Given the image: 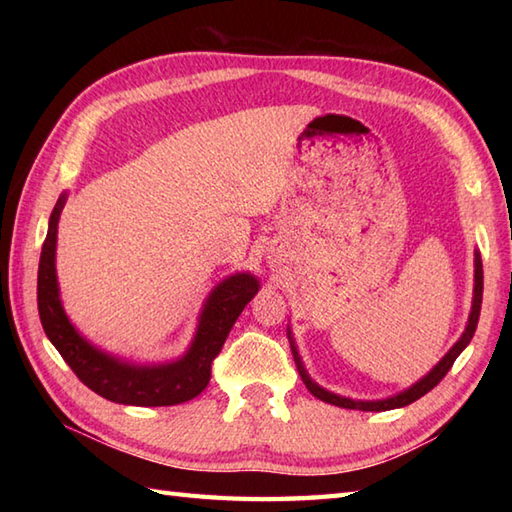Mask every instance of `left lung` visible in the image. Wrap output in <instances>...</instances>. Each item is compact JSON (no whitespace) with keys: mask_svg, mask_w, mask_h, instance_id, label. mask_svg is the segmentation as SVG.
Wrapping results in <instances>:
<instances>
[{"mask_svg":"<svg viewBox=\"0 0 512 512\" xmlns=\"http://www.w3.org/2000/svg\"><path fill=\"white\" fill-rule=\"evenodd\" d=\"M482 292H484V270H482V257H480V250H475V284H473V303H471V312H469V321H466V328L462 332V336L458 341L453 343L451 350L444 354L440 361L433 365L431 372L424 374L416 383L409 385L407 389L398 391V394L389 396V398H378V400H354V398H347V396H339L334 394V391H328L325 387H321L319 383H314L310 378L306 365L301 361V354L297 350V343H295V336H292V330L288 325V341H290V350L292 356H295V363L299 369V376L303 380V385L308 387L310 394L314 398H319L323 402H330V405L336 407H343V409H358V411H389V409H398V407H407L411 402H416L418 398H422L427 391H431L436 387L440 380L447 376V372L451 369V365L455 363V358H458L464 347L471 343L475 328H477V321H480V310H482Z\"/></svg>","mask_w":512,"mask_h":512,"instance_id":"left-lung-1","label":"left lung"}]
</instances>
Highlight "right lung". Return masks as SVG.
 Here are the masks:
<instances>
[{"label":"right lung","mask_w":512,"mask_h":512,"mask_svg":"<svg viewBox=\"0 0 512 512\" xmlns=\"http://www.w3.org/2000/svg\"><path fill=\"white\" fill-rule=\"evenodd\" d=\"M65 200H68V193L63 191L50 215L37 275L39 319L50 343L57 347L63 361L72 367L83 385L118 405L171 407L202 394L211 380L213 358L220 354L228 332L246 303L257 295L259 279L250 273H235L222 279L204 301L198 328L187 352L173 361L136 363L105 352L76 330L61 303L57 228Z\"/></svg>","instance_id":"right-lung-1"}]
</instances>
